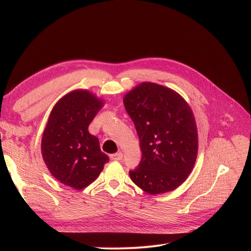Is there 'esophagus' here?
Listing matches in <instances>:
<instances>
[{
    "instance_id": "34e87169",
    "label": "esophagus",
    "mask_w": 251,
    "mask_h": 251,
    "mask_svg": "<svg viewBox=\"0 0 251 251\" xmlns=\"http://www.w3.org/2000/svg\"><path fill=\"white\" fill-rule=\"evenodd\" d=\"M122 157H123V153L121 151L113 153L110 155V159L112 161H120V160H122Z\"/></svg>"
}]
</instances>
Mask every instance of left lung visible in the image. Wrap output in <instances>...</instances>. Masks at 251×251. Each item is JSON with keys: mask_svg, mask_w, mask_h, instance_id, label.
Returning a JSON list of instances; mask_svg holds the SVG:
<instances>
[{"mask_svg": "<svg viewBox=\"0 0 251 251\" xmlns=\"http://www.w3.org/2000/svg\"><path fill=\"white\" fill-rule=\"evenodd\" d=\"M123 103L139 137L142 157L130 171L134 184L149 194L175 190L194 167L199 135L193 112L178 92L153 82L128 91Z\"/></svg>", "mask_w": 251, "mask_h": 251, "instance_id": "left-lung-1", "label": "left lung"}]
</instances>
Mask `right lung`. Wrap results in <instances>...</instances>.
<instances>
[{
	"mask_svg": "<svg viewBox=\"0 0 251 251\" xmlns=\"http://www.w3.org/2000/svg\"><path fill=\"white\" fill-rule=\"evenodd\" d=\"M103 100L86 89H75L52 108L42 137V155L50 173L64 185L80 190L100 174L109 156L88 126Z\"/></svg>",
	"mask_w": 251,
	"mask_h": 251,
	"instance_id": "obj_1",
	"label": "right lung"
}]
</instances>
